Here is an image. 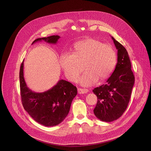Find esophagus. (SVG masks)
Here are the masks:
<instances>
[{
	"label": "esophagus",
	"mask_w": 151,
	"mask_h": 151,
	"mask_svg": "<svg viewBox=\"0 0 151 151\" xmlns=\"http://www.w3.org/2000/svg\"><path fill=\"white\" fill-rule=\"evenodd\" d=\"M88 90L86 89H82V88H78V92L79 94H84L88 92Z\"/></svg>",
	"instance_id": "1"
}]
</instances>
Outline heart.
Returning a JSON list of instances; mask_svg holds the SVG:
<instances>
[{"label":"heart","mask_w":151,"mask_h":151,"mask_svg":"<svg viewBox=\"0 0 151 151\" xmlns=\"http://www.w3.org/2000/svg\"><path fill=\"white\" fill-rule=\"evenodd\" d=\"M60 64L66 76L72 82L78 80L85 68L86 71L80 82L83 86H90L99 79L103 81L111 75L117 64V55L111 45L89 38L76 42L73 54H62Z\"/></svg>","instance_id":"heart-1"}]
</instances>
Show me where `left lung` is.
<instances>
[{"label":"left lung","instance_id":"1","mask_svg":"<svg viewBox=\"0 0 151 151\" xmlns=\"http://www.w3.org/2000/svg\"><path fill=\"white\" fill-rule=\"evenodd\" d=\"M111 38L118 50L116 68L106 84L93 90L97 97L94 114L98 119L105 122L116 120L123 114L128 105L135 81L127 51L113 37Z\"/></svg>","mask_w":151,"mask_h":151}]
</instances>
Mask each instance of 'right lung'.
Instances as JSON below:
<instances>
[{"mask_svg": "<svg viewBox=\"0 0 151 151\" xmlns=\"http://www.w3.org/2000/svg\"><path fill=\"white\" fill-rule=\"evenodd\" d=\"M59 35L39 38L34 43L44 40L50 44H56ZM24 60L20 69V87L22 102L25 110L39 124L52 127L60 124L68 116L72 101L77 94V88L71 83L60 80L52 88L42 93L30 90L26 83L23 74Z\"/></svg>", "mask_w": 151, "mask_h": 151, "instance_id": "1", "label": "right lung"}]
</instances>
